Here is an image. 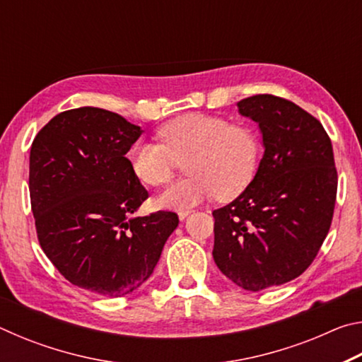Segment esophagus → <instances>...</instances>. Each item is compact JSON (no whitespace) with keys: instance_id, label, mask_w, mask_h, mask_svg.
<instances>
[{"instance_id":"esophagus-1","label":"esophagus","mask_w":362,"mask_h":362,"mask_svg":"<svg viewBox=\"0 0 362 362\" xmlns=\"http://www.w3.org/2000/svg\"><path fill=\"white\" fill-rule=\"evenodd\" d=\"M188 216H189V211H180L179 212V218L180 220H185Z\"/></svg>"}]
</instances>
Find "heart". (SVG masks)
Wrapping results in <instances>:
<instances>
[{
  "label": "heart",
  "instance_id": "obj_1",
  "mask_svg": "<svg viewBox=\"0 0 362 362\" xmlns=\"http://www.w3.org/2000/svg\"><path fill=\"white\" fill-rule=\"evenodd\" d=\"M163 144L137 140L129 150V164L137 179L161 187L173 177L175 161H183L187 179L175 182L158 196L159 207L188 211L217 194L236 198L249 187L259 169L262 144L249 126L206 113H187L159 129Z\"/></svg>",
  "mask_w": 362,
  "mask_h": 362
}]
</instances>
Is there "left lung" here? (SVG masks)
I'll return each instance as SVG.
<instances>
[{"instance_id": "8db88e82", "label": "left lung", "mask_w": 362, "mask_h": 362, "mask_svg": "<svg viewBox=\"0 0 362 362\" xmlns=\"http://www.w3.org/2000/svg\"><path fill=\"white\" fill-rule=\"evenodd\" d=\"M236 105L259 124L263 156L249 187L212 212V255L226 278L259 292L315 260L332 222L337 169L322 124L293 102L259 94Z\"/></svg>"}]
</instances>
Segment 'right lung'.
Returning <instances> with one entry per match:
<instances>
[{
  "label": "right lung",
  "mask_w": 362,
  "mask_h": 362,
  "mask_svg": "<svg viewBox=\"0 0 362 362\" xmlns=\"http://www.w3.org/2000/svg\"><path fill=\"white\" fill-rule=\"evenodd\" d=\"M140 126L95 107L59 113L30 150V199L42 250L71 284L107 297L151 276L174 212L131 217L148 198L126 153Z\"/></svg>",
  "instance_id": "obj_1"
}]
</instances>
